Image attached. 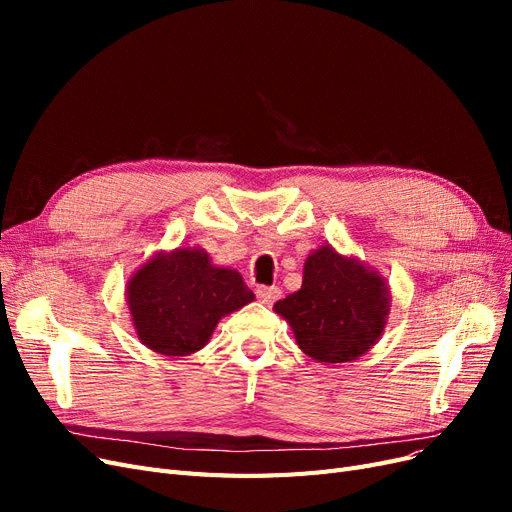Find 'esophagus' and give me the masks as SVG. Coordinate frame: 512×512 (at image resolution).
I'll return each mask as SVG.
<instances>
[{
    "label": "esophagus",
    "mask_w": 512,
    "mask_h": 512,
    "mask_svg": "<svg viewBox=\"0 0 512 512\" xmlns=\"http://www.w3.org/2000/svg\"><path fill=\"white\" fill-rule=\"evenodd\" d=\"M280 294H282V290L277 288V286H258V288H256L258 301L265 303V305H271L273 301L280 299Z\"/></svg>",
    "instance_id": "obj_1"
}]
</instances>
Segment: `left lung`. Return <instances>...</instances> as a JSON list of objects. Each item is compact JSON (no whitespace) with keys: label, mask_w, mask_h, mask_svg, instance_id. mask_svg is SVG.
<instances>
[{"label":"left lung","mask_w":512,"mask_h":512,"mask_svg":"<svg viewBox=\"0 0 512 512\" xmlns=\"http://www.w3.org/2000/svg\"><path fill=\"white\" fill-rule=\"evenodd\" d=\"M391 288L378 269L322 243L309 252L303 284L273 305L297 346L322 365L356 361L378 344L391 314Z\"/></svg>","instance_id":"obj_1"}]
</instances>
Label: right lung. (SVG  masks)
I'll list each match as a JSON object with an SVG mask.
<instances>
[{
	"instance_id": "add662e5",
	"label": "right lung",
	"mask_w": 512,
	"mask_h": 512,
	"mask_svg": "<svg viewBox=\"0 0 512 512\" xmlns=\"http://www.w3.org/2000/svg\"><path fill=\"white\" fill-rule=\"evenodd\" d=\"M254 299L241 273L213 265L203 247L153 254L126 284L136 337L149 350L166 356L198 352L224 316Z\"/></svg>"
}]
</instances>
